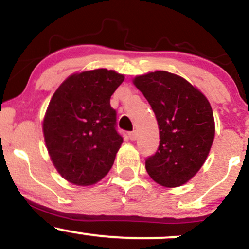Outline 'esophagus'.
Segmentation results:
<instances>
[{
	"instance_id": "34e87169",
	"label": "esophagus",
	"mask_w": 249,
	"mask_h": 249,
	"mask_svg": "<svg viewBox=\"0 0 249 249\" xmlns=\"http://www.w3.org/2000/svg\"><path fill=\"white\" fill-rule=\"evenodd\" d=\"M128 137H130V139H131V140H136V139H137V137H138L137 131H132V132L128 133Z\"/></svg>"
}]
</instances>
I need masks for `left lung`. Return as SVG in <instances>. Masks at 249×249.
Wrapping results in <instances>:
<instances>
[{
  "label": "left lung",
  "mask_w": 249,
  "mask_h": 249,
  "mask_svg": "<svg viewBox=\"0 0 249 249\" xmlns=\"http://www.w3.org/2000/svg\"><path fill=\"white\" fill-rule=\"evenodd\" d=\"M157 117L160 145L146 160L148 175L167 188L179 187L196 175L214 139V119L208 98L183 77L166 71L136 76Z\"/></svg>",
  "instance_id": "left-lung-1"
}]
</instances>
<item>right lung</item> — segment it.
<instances>
[{"mask_svg":"<svg viewBox=\"0 0 249 249\" xmlns=\"http://www.w3.org/2000/svg\"><path fill=\"white\" fill-rule=\"evenodd\" d=\"M124 81L107 68L68 76L51 98L43 121L47 151L58 173L76 185H92L111 169L123 138L110 98Z\"/></svg>","mask_w":249,"mask_h":249,"instance_id":"add662e5","label":"right lung"}]
</instances>
